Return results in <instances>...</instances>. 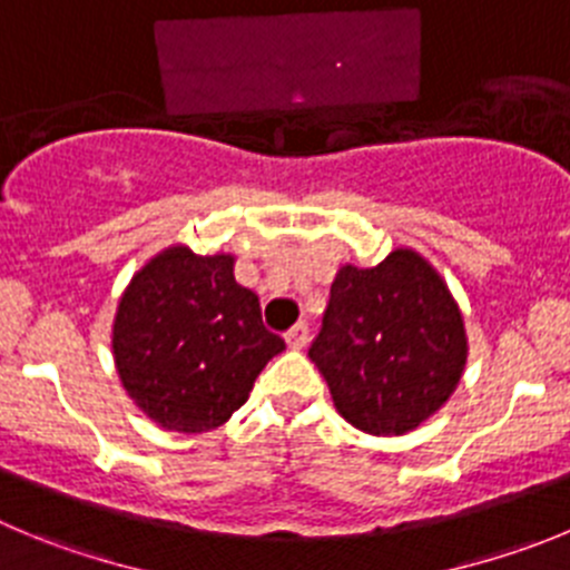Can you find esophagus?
<instances>
[{
	"mask_svg": "<svg viewBox=\"0 0 570 570\" xmlns=\"http://www.w3.org/2000/svg\"><path fill=\"white\" fill-rule=\"evenodd\" d=\"M306 343H309V323H295V326L286 332V345H289V348H303Z\"/></svg>",
	"mask_w": 570,
	"mask_h": 570,
	"instance_id": "esophagus-1",
	"label": "esophagus"
}]
</instances>
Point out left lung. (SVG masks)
Masks as SVG:
<instances>
[{
	"mask_svg": "<svg viewBox=\"0 0 570 570\" xmlns=\"http://www.w3.org/2000/svg\"><path fill=\"white\" fill-rule=\"evenodd\" d=\"M340 416L371 435H402L444 405L466 363L459 303L413 249L345 264L309 348Z\"/></svg>",
	"mask_w": 570,
	"mask_h": 570,
	"instance_id": "1",
	"label": "left lung"
}]
</instances>
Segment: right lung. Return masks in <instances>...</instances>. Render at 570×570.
<instances>
[{
  "instance_id": "right-lung-1",
  "label": "right lung",
  "mask_w": 570,
  "mask_h": 570,
  "mask_svg": "<svg viewBox=\"0 0 570 570\" xmlns=\"http://www.w3.org/2000/svg\"><path fill=\"white\" fill-rule=\"evenodd\" d=\"M117 374L148 419L205 433L247 402L255 376L284 351L236 284L233 255L168 247L131 278L111 332Z\"/></svg>"
}]
</instances>
